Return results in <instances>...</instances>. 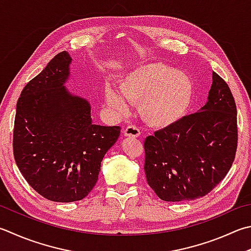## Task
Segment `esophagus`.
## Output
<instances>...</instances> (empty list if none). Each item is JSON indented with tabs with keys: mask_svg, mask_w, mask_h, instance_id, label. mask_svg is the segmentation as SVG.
Masks as SVG:
<instances>
[{
	"mask_svg": "<svg viewBox=\"0 0 251 251\" xmlns=\"http://www.w3.org/2000/svg\"><path fill=\"white\" fill-rule=\"evenodd\" d=\"M124 135L130 136V138H139L141 135V131L138 126H129L124 130Z\"/></svg>",
	"mask_w": 251,
	"mask_h": 251,
	"instance_id": "34e87169",
	"label": "esophagus"
}]
</instances>
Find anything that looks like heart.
Segmentation results:
<instances>
[{"instance_id": "obj_1", "label": "heart", "mask_w": 251, "mask_h": 251, "mask_svg": "<svg viewBox=\"0 0 251 251\" xmlns=\"http://www.w3.org/2000/svg\"><path fill=\"white\" fill-rule=\"evenodd\" d=\"M192 82L181 71L158 63L142 64L132 70L119 83V94L106 91V101L120 115L127 106H139L146 125L164 129L176 124L186 113L192 97Z\"/></svg>"}]
</instances>
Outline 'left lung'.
<instances>
[{"mask_svg": "<svg viewBox=\"0 0 251 251\" xmlns=\"http://www.w3.org/2000/svg\"><path fill=\"white\" fill-rule=\"evenodd\" d=\"M201 109L144 141L149 186L168 202L196 200L225 178L237 150V109L228 85L215 72Z\"/></svg>", "mask_w": 251, "mask_h": 251, "instance_id": "left-lung-1", "label": "left lung"}]
</instances>
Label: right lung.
Masks as SVG:
<instances>
[{"mask_svg":"<svg viewBox=\"0 0 251 251\" xmlns=\"http://www.w3.org/2000/svg\"><path fill=\"white\" fill-rule=\"evenodd\" d=\"M70 54H56L27 83L16 105L13 152L35 191L54 202L84 199L121 127L93 125L91 105L70 94Z\"/></svg>","mask_w":251,"mask_h":251,"instance_id":"add662e5","label":"right lung"}]
</instances>
